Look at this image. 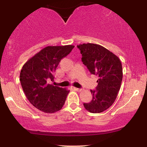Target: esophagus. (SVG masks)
I'll use <instances>...</instances> for the list:
<instances>
[{"mask_svg": "<svg viewBox=\"0 0 147 147\" xmlns=\"http://www.w3.org/2000/svg\"><path fill=\"white\" fill-rule=\"evenodd\" d=\"M74 89H75L76 91H78V92H82V90H83L82 89H81V88H74Z\"/></svg>", "mask_w": 147, "mask_h": 147, "instance_id": "obj_1", "label": "esophagus"}]
</instances>
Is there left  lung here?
<instances>
[{
	"instance_id": "1",
	"label": "left lung",
	"mask_w": 147,
	"mask_h": 147,
	"mask_svg": "<svg viewBox=\"0 0 147 147\" xmlns=\"http://www.w3.org/2000/svg\"><path fill=\"white\" fill-rule=\"evenodd\" d=\"M77 47L83 63L98 78L96 90H90L92 101L84 106L92 113H100L109 108L117 97L123 76L121 61L115 54L98 44L84 43Z\"/></svg>"
}]
</instances>
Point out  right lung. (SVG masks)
Segmentation results:
<instances>
[{
	"label": "right lung",
	"mask_w": 147,
	"mask_h": 147,
	"mask_svg": "<svg viewBox=\"0 0 147 147\" xmlns=\"http://www.w3.org/2000/svg\"><path fill=\"white\" fill-rule=\"evenodd\" d=\"M74 45L47 46L28 60L22 67L20 82L32 105L45 113L59 111L65 104L69 90L53 86V73L62 58Z\"/></svg>",
	"instance_id": "right-lung-1"
}]
</instances>
